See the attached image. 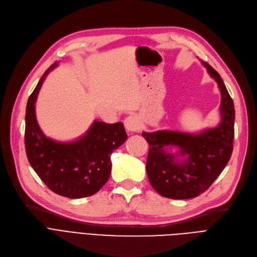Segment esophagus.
<instances>
[{
    "mask_svg": "<svg viewBox=\"0 0 257 257\" xmlns=\"http://www.w3.org/2000/svg\"><path fill=\"white\" fill-rule=\"evenodd\" d=\"M123 123H125V128L129 132H137L140 130V127H141L140 119L136 115L127 116L125 120H123Z\"/></svg>",
    "mask_w": 257,
    "mask_h": 257,
    "instance_id": "obj_1",
    "label": "esophagus"
}]
</instances>
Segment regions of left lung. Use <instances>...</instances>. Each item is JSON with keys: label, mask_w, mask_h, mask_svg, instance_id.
I'll list each match as a JSON object with an SVG mask.
<instances>
[{"label": "left lung", "mask_w": 257, "mask_h": 257, "mask_svg": "<svg viewBox=\"0 0 257 257\" xmlns=\"http://www.w3.org/2000/svg\"><path fill=\"white\" fill-rule=\"evenodd\" d=\"M201 62L221 93L219 125L195 135L172 130L142 134L149 144L146 163L149 182L157 193L170 199H191L205 192L221 174L233 151V99L220 75L207 62ZM172 146L179 148L178 153L165 150Z\"/></svg>", "instance_id": "1"}]
</instances>
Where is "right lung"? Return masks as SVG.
I'll return each instance as SVG.
<instances>
[{"label": "right lung", "mask_w": 257, "mask_h": 257, "mask_svg": "<svg viewBox=\"0 0 257 257\" xmlns=\"http://www.w3.org/2000/svg\"><path fill=\"white\" fill-rule=\"evenodd\" d=\"M47 69L31 94L25 115V150L28 162L52 192L71 199L96 194L111 174V155L128 138L122 122L94 120L78 140L61 143L47 138L36 118L35 103Z\"/></svg>", "instance_id": "right-lung-1"}]
</instances>
